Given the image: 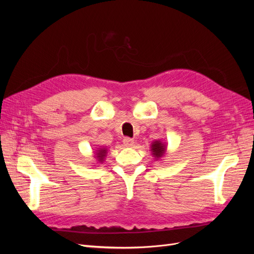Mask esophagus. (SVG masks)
Listing matches in <instances>:
<instances>
[{"label": "esophagus", "instance_id": "1", "mask_svg": "<svg viewBox=\"0 0 254 254\" xmlns=\"http://www.w3.org/2000/svg\"><path fill=\"white\" fill-rule=\"evenodd\" d=\"M123 143H124V145L127 146V147H131V146H132L133 143H134V141H133V139H131V137L125 136L124 139H123Z\"/></svg>", "mask_w": 254, "mask_h": 254}]
</instances>
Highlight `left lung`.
Instances as JSON below:
<instances>
[{
	"label": "left lung",
	"mask_w": 254,
	"mask_h": 254,
	"mask_svg": "<svg viewBox=\"0 0 254 254\" xmlns=\"http://www.w3.org/2000/svg\"><path fill=\"white\" fill-rule=\"evenodd\" d=\"M151 150H152L153 156H155L156 158H160L164 155L165 146L160 141H156V142H153L151 145Z\"/></svg>",
	"instance_id": "obj_1"
}]
</instances>
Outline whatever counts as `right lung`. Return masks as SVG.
Returning a JSON list of instances; mask_svg holds the SVG:
<instances>
[{
    "mask_svg": "<svg viewBox=\"0 0 254 254\" xmlns=\"http://www.w3.org/2000/svg\"><path fill=\"white\" fill-rule=\"evenodd\" d=\"M96 155H97L96 157H97L99 162H103L104 158H105V156H106V149H105V148H104V149H99L98 152L96 153Z\"/></svg>",
    "mask_w": 254,
    "mask_h": 254,
    "instance_id": "obj_1",
    "label": "right lung"
}]
</instances>
